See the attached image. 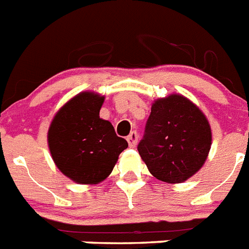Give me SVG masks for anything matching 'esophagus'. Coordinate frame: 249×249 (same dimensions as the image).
<instances>
[{
  "label": "esophagus",
  "instance_id": "obj_1",
  "mask_svg": "<svg viewBox=\"0 0 249 249\" xmlns=\"http://www.w3.org/2000/svg\"><path fill=\"white\" fill-rule=\"evenodd\" d=\"M138 137H139V135H138L137 131H131L130 134H129V137L126 138V141H128V143H129V147H130V148L137 147Z\"/></svg>",
  "mask_w": 249,
  "mask_h": 249
}]
</instances>
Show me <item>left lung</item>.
<instances>
[{
	"mask_svg": "<svg viewBox=\"0 0 249 249\" xmlns=\"http://www.w3.org/2000/svg\"><path fill=\"white\" fill-rule=\"evenodd\" d=\"M210 147L205 115L185 96L173 93L153 102L138 152L156 178L181 183L201 168Z\"/></svg>",
	"mask_w": 249,
	"mask_h": 249,
	"instance_id": "left-lung-1",
	"label": "left lung"
}]
</instances>
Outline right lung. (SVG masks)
Segmentation results:
<instances>
[{"mask_svg":"<svg viewBox=\"0 0 249 249\" xmlns=\"http://www.w3.org/2000/svg\"><path fill=\"white\" fill-rule=\"evenodd\" d=\"M105 97L81 92L55 114L48 130V145L55 166L81 185H96L111 173L128 142L100 118Z\"/></svg>","mask_w":249,"mask_h":249,"instance_id":"add662e5","label":"right lung"}]
</instances>
